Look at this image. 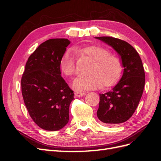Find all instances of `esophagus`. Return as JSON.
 Segmentation results:
<instances>
[{"mask_svg":"<svg viewBox=\"0 0 161 161\" xmlns=\"http://www.w3.org/2000/svg\"><path fill=\"white\" fill-rule=\"evenodd\" d=\"M85 95L84 93H81V92H75V96L76 97H82Z\"/></svg>","mask_w":161,"mask_h":161,"instance_id":"obj_1","label":"esophagus"}]
</instances>
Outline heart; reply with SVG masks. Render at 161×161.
<instances>
[{
  "label": "heart",
  "instance_id": "heart-1",
  "mask_svg": "<svg viewBox=\"0 0 161 161\" xmlns=\"http://www.w3.org/2000/svg\"><path fill=\"white\" fill-rule=\"evenodd\" d=\"M75 53L92 62L87 71V76L79 77L74 81L75 90L85 91L101 87H110L117 82L122 72L119 58L110 54L107 48L97 45L77 47ZM60 68L67 77H72L76 73V57L74 53L66 52L61 59Z\"/></svg>",
  "mask_w": 161,
  "mask_h": 161
}]
</instances>
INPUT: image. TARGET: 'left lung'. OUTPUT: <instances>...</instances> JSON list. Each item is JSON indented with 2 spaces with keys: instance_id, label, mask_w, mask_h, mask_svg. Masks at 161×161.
Here are the masks:
<instances>
[{
  "instance_id": "left-lung-1",
  "label": "left lung",
  "mask_w": 161,
  "mask_h": 161,
  "mask_svg": "<svg viewBox=\"0 0 161 161\" xmlns=\"http://www.w3.org/2000/svg\"><path fill=\"white\" fill-rule=\"evenodd\" d=\"M95 38L118 53L124 68L120 80L112 91L100 94L97 118L106 125L120 124L133 115L142 97L145 83L142 60L134 47L125 41L111 36Z\"/></svg>"
}]
</instances>
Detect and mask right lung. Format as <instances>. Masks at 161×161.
<instances>
[{
	"label": "right lung",
	"instance_id": "obj_1",
	"mask_svg": "<svg viewBox=\"0 0 161 161\" xmlns=\"http://www.w3.org/2000/svg\"><path fill=\"white\" fill-rule=\"evenodd\" d=\"M70 43L67 39L42 43L29 57L20 81L30 117L47 131L62 129L69 120L74 93L61 76L60 62Z\"/></svg>",
	"mask_w": 161,
	"mask_h": 161
}]
</instances>
